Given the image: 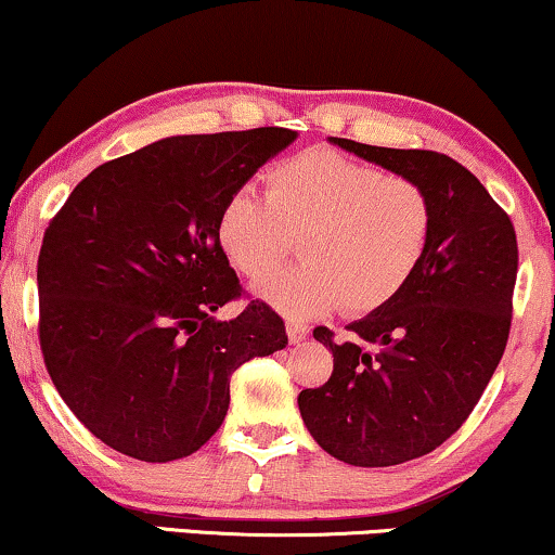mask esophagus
Segmentation results:
<instances>
[{
    "instance_id": "obj_1",
    "label": "esophagus",
    "mask_w": 555,
    "mask_h": 555,
    "mask_svg": "<svg viewBox=\"0 0 555 555\" xmlns=\"http://www.w3.org/2000/svg\"><path fill=\"white\" fill-rule=\"evenodd\" d=\"M286 335H289V343L297 346V343H301L307 338V335H310V327H307L305 322H299V320H286Z\"/></svg>"
}]
</instances>
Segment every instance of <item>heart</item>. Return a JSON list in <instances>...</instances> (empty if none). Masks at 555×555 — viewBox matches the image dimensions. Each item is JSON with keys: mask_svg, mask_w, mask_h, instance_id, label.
I'll use <instances>...</instances> for the list:
<instances>
[{"mask_svg": "<svg viewBox=\"0 0 555 555\" xmlns=\"http://www.w3.org/2000/svg\"><path fill=\"white\" fill-rule=\"evenodd\" d=\"M266 192L243 189L217 217V243L243 276L260 279L300 237L306 261L254 286L294 320L389 305L423 263L433 233L430 196L417 181L338 151L312 149L271 166Z\"/></svg>", "mask_w": 555, "mask_h": 555, "instance_id": "b5f03b06", "label": "heart"}]
</instances>
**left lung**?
Listing matches in <instances>:
<instances>
[{
    "label": "left lung",
    "mask_w": 555,
    "mask_h": 555,
    "mask_svg": "<svg viewBox=\"0 0 555 555\" xmlns=\"http://www.w3.org/2000/svg\"><path fill=\"white\" fill-rule=\"evenodd\" d=\"M343 151L430 196L433 233L410 284L389 305L350 322L333 374L299 391V412L322 451L350 466L420 459L464 425L507 346L517 237L509 217L468 168L435 151H399L330 138Z\"/></svg>",
    "instance_id": "obj_1"
}]
</instances>
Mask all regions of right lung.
<instances>
[{"label": "right lung", "mask_w": 555, "mask_h": 555, "mask_svg": "<svg viewBox=\"0 0 555 555\" xmlns=\"http://www.w3.org/2000/svg\"><path fill=\"white\" fill-rule=\"evenodd\" d=\"M286 128L171 135L109 160L74 189L38 258L40 348L68 410L104 446L166 464L199 451L230 406V376L286 348L263 301L241 297L217 217Z\"/></svg>", "instance_id": "obj_1"}]
</instances>
